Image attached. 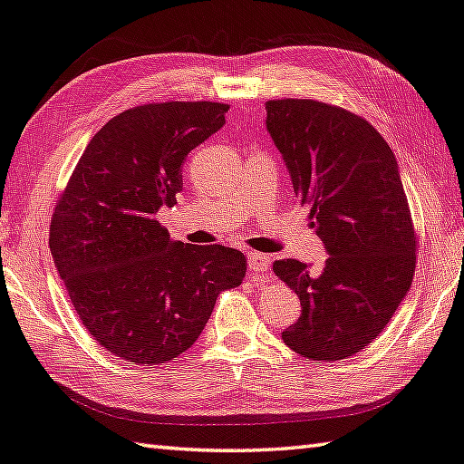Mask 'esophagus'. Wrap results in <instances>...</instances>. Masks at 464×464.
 Segmentation results:
<instances>
[{"label":"esophagus","mask_w":464,"mask_h":464,"mask_svg":"<svg viewBox=\"0 0 464 464\" xmlns=\"http://www.w3.org/2000/svg\"><path fill=\"white\" fill-rule=\"evenodd\" d=\"M247 264H249V272L254 276H267L269 274V264H272V257L266 254H249L247 256Z\"/></svg>","instance_id":"1"}]
</instances>
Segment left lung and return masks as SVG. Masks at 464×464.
<instances>
[{"mask_svg": "<svg viewBox=\"0 0 464 464\" xmlns=\"http://www.w3.org/2000/svg\"><path fill=\"white\" fill-rule=\"evenodd\" d=\"M266 111L294 192L310 207L328 254L320 269L298 259L274 264L302 304L282 339L308 359H347L377 339L414 277L416 233L400 168L373 125L347 109L277 99Z\"/></svg>", "mask_w": 464, "mask_h": 464, "instance_id": "1", "label": "left lung"}]
</instances>
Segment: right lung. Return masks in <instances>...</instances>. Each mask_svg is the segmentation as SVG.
I'll list each match as a JSON object with an SVG mask.
<instances>
[{
    "label": "right lung",
    "mask_w": 464,
    "mask_h": 464,
    "mask_svg": "<svg viewBox=\"0 0 464 464\" xmlns=\"http://www.w3.org/2000/svg\"><path fill=\"white\" fill-rule=\"evenodd\" d=\"M229 105L168 101L107 121L82 151L50 223V251L81 323L101 347L158 365L195 344L246 256L174 241L158 210L174 207L182 164L223 128Z\"/></svg>",
    "instance_id": "right-lung-1"
}]
</instances>
